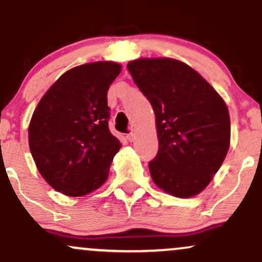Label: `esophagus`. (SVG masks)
<instances>
[{
    "label": "esophagus",
    "instance_id": "1",
    "mask_svg": "<svg viewBox=\"0 0 262 262\" xmlns=\"http://www.w3.org/2000/svg\"><path fill=\"white\" fill-rule=\"evenodd\" d=\"M135 138H137V132H132L130 134L127 135V139H128L129 141H134Z\"/></svg>",
    "mask_w": 262,
    "mask_h": 262
}]
</instances>
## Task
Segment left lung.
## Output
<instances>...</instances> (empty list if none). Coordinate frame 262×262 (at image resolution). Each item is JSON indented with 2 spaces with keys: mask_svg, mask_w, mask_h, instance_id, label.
Listing matches in <instances>:
<instances>
[{
  "mask_svg": "<svg viewBox=\"0 0 262 262\" xmlns=\"http://www.w3.org/2000/svg\"><path fill=\"white\" fill-rule=\"evenodd\" d=\"M127 66L155 113L159 151L149 162L152 181L171 196H196L229 150L227 104L202 75L180 60L140 58Z\"/></svg>",
  "mask_w": 262,
  "mask_h": 262,
  "instance_id": "1",
  "label": "left lung"
}]
</instances>
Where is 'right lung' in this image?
I'll list each match as a JSON object with an SVG mask.
<instances>
[{
  "label": "right lung",
  "mask_w": 262,
  "mask_h": 262,
  "mask_svg": "<svg viewBox=\"0 0 262 262\" xmlns=\"http://www.w3.org/2000/svg\"><path fill=\"white\" fill-rule=\"evenodd\" d=\"M122 71L114 61L75 66L44 93L33 112V160L55 191L81 197L100 188L122 144L108 128L107 92Z\"/></svg>",
  "instance_id": "obj_1"
}]
</instances>
